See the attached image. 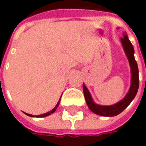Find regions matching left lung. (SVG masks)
<instances>
[{
  "instance_id": "left-lung-1",
  "label": "left lung",
  "mask_w": 146,
  "mask_h": 146,
  "mask_svg": "<svg viewBox=\"0 0 146 146\" xmlns=\"http://www.w3.org/2000/svg\"><path fill=\"white\" fill-rule=\"evenodd\" d=\"M122 43L123 48L125 51V54L129 61V64L131 66V87L129 89L127 94L121 101L118 102L117 103L112 106H100L94 102L92 98L90 92L86 88V86L83 84V90L84 95L85 98L87 105L92 112L97 115L103 116H114L122 113L126 108L128 106L132 100L135 98L137 94L139 87V77H138V64L135 61L134 53V47L129 40L128 36L123 33V37L120 39Z\"/></svg>"
}]
</instances>
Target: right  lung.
I'll use <instances>...</instances> for the list:
<instances>
[{
  "label": "right lung",
  "mask_w": 146,
  "mask_h": 146,
  "mask_svg": "<svg viewBox=\"0 0 146 146\" xmlns=\"http://www.w3.org/2000/svg\"><path fill=\"white\" fill-rule=\"evenodd\" d=\"M61 99V98H60ZM60 99H59V101L58 102L57 105L55 106V107L54 108V109H52V110L50 111V112H48V113H44V114H41V115H38V116H33V115H31V114H28V113H26L27 116H32V117H44V116H49V115H51V113H53L56 110V109L58 108V105H59V102H60Z\"/></svg>",
  "instance_id": "add662e5"
}]
</instances>
